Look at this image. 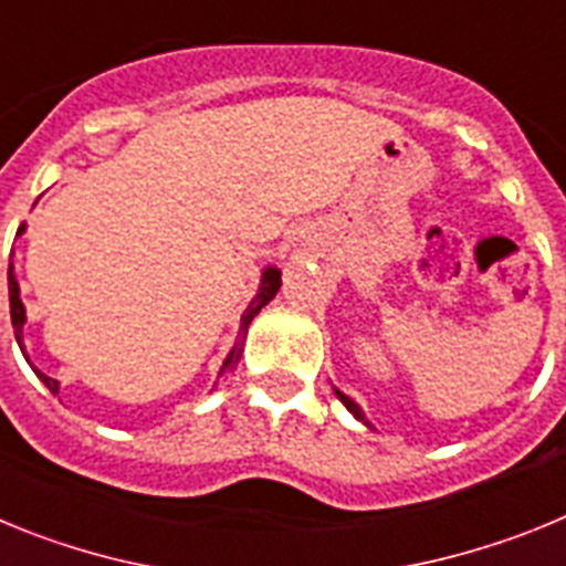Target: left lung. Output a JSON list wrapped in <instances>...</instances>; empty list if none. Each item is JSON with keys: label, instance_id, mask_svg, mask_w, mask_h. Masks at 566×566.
<instances>
[{"label": "left lung", "instance_id": "obj_1", "mask_svg": "<svg viewBox=\"0 0 566 566\" xmlns=\"http://www.w3.org/2000/svg\"><path fill=\"white\" fill-rule=\"evenodd\" d=\"M334 394H337V399H339V402H343V405H345V408H348V411H352V413H354V419H359V422H363V424H368V419H365L363 408H359V405H357V402H354V399H352V397H345V394H343V391H339V388H334Z\"/></svg>", "mask_w": 566, "mask_h": 566}]
</instances>
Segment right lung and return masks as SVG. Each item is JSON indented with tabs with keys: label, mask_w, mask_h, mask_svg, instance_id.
I'll list each match as a JSON object with an SVG mask.
<instances>
[{
	"label": "right lung",
	"mask_w": 566,
	"mask_h": 566,
	"mask_svg": "<svg viewBox=\"0 0 566 566\" xmlns=\"http://www.w3.org/2000/svg\"><path fill=\"white\" fill-rule=\"evenodd\" d=\"M24 232V223L19 227L17 238ZM280 292V269L277 266H266L263 272H260V286H258V294L252 297V303H249L247 308H243V314H240V328H238V339H234L232 352L227 354V359H223L221 365V374H229L234 368V365L240 363V357H243V343H247V332H249V323H252L254 317H258V312L263 306H266L269 300L274 297V294ZM8 297H10V323H13V334H17V343L19 348H22L24 354V343H22V328L24 323H28V314H24V303L22 297H19V280L17 274H13V263L8 266ZM24 359H28V354H24ZM30 363V359H28ZM36 371V377L42 379L44 385H48L50 394H59V379L48 377V374H42L39 368H33Z\"/></svg>",
	"instance_id": "1"
}]
</instances>
